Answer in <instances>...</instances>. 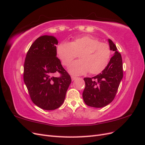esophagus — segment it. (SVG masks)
Wrapping results in <instances>:
<instances>
[{
    "label": "esophagus",
    "mask_w": 145,
    "mask_h": 145,
    "mask_svg": "<svg viewBox=\"0 0 145 145\" xmlns=\"http://www.w3.org/2000/svg\"><path fill=\"white\" fill-rule=\"evenodd\" d=\"M71 78H72V81H74V79L77 78V77L74 76H71Z\"/></svg>",
    "instance_id": "1"
}]
</instances>
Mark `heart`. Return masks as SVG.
Returning <instances> with one entry per match:
<instances>
[{"instance_id":"b5f03b06","label":"heart","mask_w":145,"mask_h":145,"mask_svg":"<svg viewBox=\"0 0 145 145\" xmlns=\"http://www.w3.org/2000/svg\"><path fill=\"white\" fill-rule=\"evenodd\" d=\"M56 52L66 67L71 64L78 54L79 59L73 62L69 67V72L76 75L88 71L92 74L102 72L108 65L111 53L108 44L100 42L88 35L77 37L71 43L61 42L57 46Z\"/></svg>"}]
</instances>
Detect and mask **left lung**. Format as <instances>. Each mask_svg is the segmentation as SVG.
Wrapping results in <instances>:
<instances>
[{
    "mask_svg": "<svg viewBox=\"0 0 145 145\" xmlns=\"http://www.w3.org/2000/svg\"><path fill=\"white\" fill-rule=\"evenodd\" d=\"M111 50L114 55L101 73L92 78H84L86 87L82 93L84 101L88 106L104 107L113 101L123 78V64L121 54L115 44L108 40Z\"/></svg>",
    "mask_w": 145,
    "mask_h": 145,
    "instance_id": "8db88e82",
    "label": "left lung"
}]
</instances>
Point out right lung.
Here are the masks:
<instances>
[{"instance_id":"right-lung-1","label":"right lung","mask_w":145,"mask_h":145,"mask_svg":"<svg viewBox=\"0 0 145 145\" xmlns=\"http://www.w3.org/2000/svg\"><path fill=\"white\" fill-rule=\"evenodd\" d=\"M58 41L53 36L39 37L27 51L23 79L33 103L46 110H55L64 101L71 78L57 57ZM55 72L60 76L55 77Z\"/></svg>"}]
</instances>
